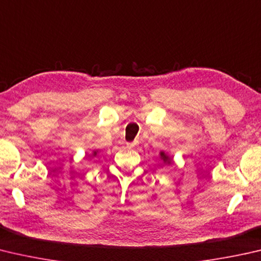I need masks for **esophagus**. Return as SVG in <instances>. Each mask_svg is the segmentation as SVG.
<instances>
[{
    "mask_svg": "<svg viewBox=\"0 0 261 261\" xmlns=\"http://www.w3.org/2000/svg\"><path fill=\"white\" fill-rule=\"evenodd\" d=\"M138 141H132V143H127L126 144V147L127 148H135V147L138 146Z\"/></svg>",
    "mask_w": 261,
    "mask_h": 261,
    "instance_id": "1",
    "label": "esophagus"
}]
</instances>
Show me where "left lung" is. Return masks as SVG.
Returning <instances> with one entry per match:
<instances>
[{
	"mask_svg": "<svg viewBox=\"0 0 261 261\" xmlns=\"http://www.w3.org/2000/svg\"><path fill=\"white\" fill-rule=\"evenodd\" d=\"M160 156H161V160H162L165 164H171L172 163V158H170V156L165 154L164 151H161Z\"/></svg>",
	"mask_w": 261,
	"mask_h": 261,
	"instance_id": "obj_1",
	"label": "left lung"
}]
</instances>
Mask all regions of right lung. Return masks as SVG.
I'll return each instance as SVG.
<instances>
[{
  "label": "right lung",
  "instance_id": "right-lung-1",
  "mask_svg": "<svg viewBox=\"0 0 261 261\" xmlns=\"http://www.w3.org/2000/svg\"><path fill=\"white\" fill-rule=\"evenodd\" d=\"M97 153H98V150H93V153H92V156H96V155H97Z\"/></svg>",
  "mask_w": 261,
  "mask_h": 261
}]
</instances>
